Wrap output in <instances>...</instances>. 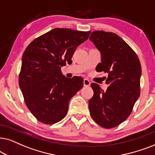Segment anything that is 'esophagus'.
Segmentation results:
<instances>
[{
  "mask_svg": "<svg viewBox=\"0 0 155 155\" xmlns=\"http://www.w3.org/2000/svg\"><path fill=\"white\" fill-rule=\"evenodd\" d=\"M90 81L87 79H84V86H90Z\"/></svg>",
  "mask_w": 155,
  "mask_h": 155,
  "instance_id": "34e87169",
  "label": "esophagus"
}]
</instances>
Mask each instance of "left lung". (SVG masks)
I'll use <instances>...</instances> for the list:
<instances>
[{"label": "left lung", "mask_w": 155, "mask_h": 155, "mask_svg": "<svg viewBox=\"0 0 155 155\" xmlns=\"http://www.w3.org/2000/svg\"><path fill=\"white\" fill-rule=\"evenodd\" d=\"M90 40L101 54L97 71L108 73L106 91L96 83L91 84L94 96L88 101L91 115L105 128H112L125 121L140 94L142 69L133 49L117 35L94 31Z\"/></svg>", "instance_id": "8db88e82"}]
</instances>
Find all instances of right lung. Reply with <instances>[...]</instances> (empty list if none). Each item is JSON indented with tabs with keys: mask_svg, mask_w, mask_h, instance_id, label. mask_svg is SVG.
<instances>
[{
	"mask_svg": "<svg viewBox=\"0 0 155 155\" xmlns=\"http://www.w3.org/2000/svg\"><path fill=\"white\" fill-rule=\"evenodd\" d=\"M90 33L55 28L33 40L25 50L19 86L27 107L40 122L51 125L63 119L70 99L83 87L81 76L68 79L61 68L71 64L76 49Z\"/></svg>",
	"mask_w": 155,
	"mask_h": 155,
	"instance_id": "right-lung-1",
	"label": "right lung"
}]
</instances>
